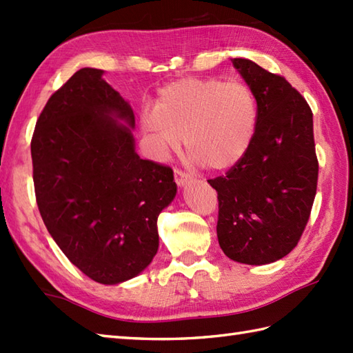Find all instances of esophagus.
<instances>
[{
    "label": "esophagus",
    "instance_id": "obj_1",
    "mask_svg": "<svg viewBox=\"0 0 353 353\" xmlns=\"http://www.w3.org/2000/svg\"><path fill=\"white\" fill-rule=\"evenodd\" d=\"M191 179V176L190 174H186L185 171H182V170H174V182L179 185V186H183L186 182H188Z\"/></svg>",
    "mask_w": 353,
    "mask_h": 353
}]
</instances>
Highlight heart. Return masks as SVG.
<instances>
[{
  "instance_id": "b5f03b06",
  "label": "heart",
  "mask_w": 353,
  "mask_h": 353,
  "mask_svg": "<svg viewBox=\"0 0 353 353\" xmlns=\"http://www.w3.org/2000/svg\"><path fill=\"white\" fill-rule=\"evenodd\" d=\"M256 117V100L241 81L190 77L163 86L154 110L144 112L141 123L159 159L181 147L183 138L194 161L226 170L249 148Z\"/></svg>"
}]
</instances>
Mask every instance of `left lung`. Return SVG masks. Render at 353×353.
I'll return each instance as SVG.
<instances>
[{
  "instance_id": "left-lung-1",
  "label": "left lung",
  "mask_w": 353,
  "mask_h": 353,
  "mask_svg": "<svg viewBox=\"0 0 353 353\" xmlns=\"http://www.w3.org/2000/svg\"><path fill=\"white\" fill-rule=\"evenodd\" d=\"M232 63L256 100V127L241 159L208 182L219 194L221 250L262 265L287 256L310 220L319 179L312 112L282 76L247 59Z\"/></svg>"
}]
</instances>
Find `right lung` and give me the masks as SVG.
<instances>
[{
	"label": "right lung",
	"instance_id": "1",
	"mask_svg": "<svg viewBox=\"0 0 353 353\" xmlns=\"http://www.w3.org/2000/svg\"><path fill=\"white\" fill-rule=\"evenodd\" d=\"M103 72L81 68L50 97L32 161L36 203L52 239L81 273L115 285L153 261L157 216L177 186L170 167L134 152L133 110Z\"/></svg>",
	"mask_w": 353,
	"mask_h": 353
}]
</instances>
